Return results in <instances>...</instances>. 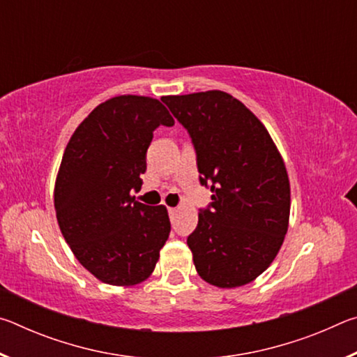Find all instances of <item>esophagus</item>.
<instances>
[{"instance_id":"obj_1","label":"esophagus","mask_w":357,"mask_h":357,"mask_svg":"<svg viewBox=\"0 0 357 357\" xmlns=\"http://www.w3.org/2000/svg\"><path fill=\"white\" fill-rule=\"evenodd\" d=\"M176 208H168V214H170V217H173L174 214H176Z\"/></svg>"}]
</instances>
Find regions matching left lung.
Here are the masks:
<instances>
[{
	"instance_id": "8db88e82",
	"label": "left lung",
	"mask_w": 357,
	"mask_h": 357,
	"mask_svg": "<svg viewBox=\"0 0 357 357\" xmlns=\"http://www.w3.org/2000/svg\"><path fill=\"white\" fill-rule=\"evenodd\" d=\"M162 100L190 134L200 183L213 192L187 238L197 273L219 288L247 285L274 261L288 231L285 162L261 121L231 94L213 89Z\"/></svg>"
}]
</instances>
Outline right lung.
Listing matches in <instances>:
<instances>
[{
  "mask_svg": "<svg viewBox=\"0 0 357 357\" xmlns=\"http://www.w3.org/2000/svg\"><path fill=\"white\" fill-rule=\"evenodd\" d=\"M160 124H174L160 100L116 96L82 121L64 149L53 192L58 225L83 268L108 285L146 280L170 234L164 204L132 195Z\"/></svg>",
  "mask_w": 357,
  "mask_h": 357,
  "instance_id": "obj_1",
  "label": "right lung"
}]
</instances>
